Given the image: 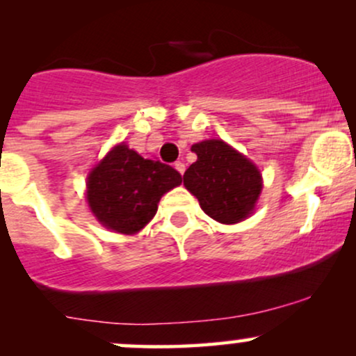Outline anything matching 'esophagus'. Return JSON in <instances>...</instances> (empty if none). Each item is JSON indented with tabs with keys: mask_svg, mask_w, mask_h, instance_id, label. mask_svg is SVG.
Segmentation results:
<instances>
[{
	"mask_svg": "<svg viewBox=\"0 0 356 356\" xmlns=\"http://www.w3.org/2000/svg\"><path fill=\"white\" fill-rule=\"evenodd\" d=\"M174 167H175V170H177L179 174H184V170H186V164H184L182 161H177V162H175Z\"/></svg>",
	"mask_w": 356,
	"mask_h": 356,
	"instance_id": "1",
	"label": "esophagus"
}]
</instances>
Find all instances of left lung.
<instances>
[{"label":"left lung","mask_w":356,"mask_h":356,"mask_svg":"<svg viewBox=\"0 0 356 356\" xmlns=\"http://www.w3.org/2000/svg\"><path fill=\"white\" fill-rule=\"evenodd\" d=\"M197 161L184 174V186L202 211L220 224L241 222L252 214L263 177L251 161L220 138L194 144Z\"/></svg>","instance_id":"8db88e82"}]
</instances>
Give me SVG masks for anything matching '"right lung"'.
<instances>
[{
    "instance_id": "obj_1",
    "label": "right lung",
    "mask_w": 356,
    "mask_h": 356,
    "mask_svg": "<svg viewBox=\"0 0 356 356\" xmlns=\"http://www.w3.org/2000/svg\"><path fill=\"white\" fill-rule=\"evenodd\" d=\"M181 182L172 167L144 159L122 142L90 170L87 202L104 227L136 234L154 218L162 195Z\"/></svg>"
}]
</instances>
